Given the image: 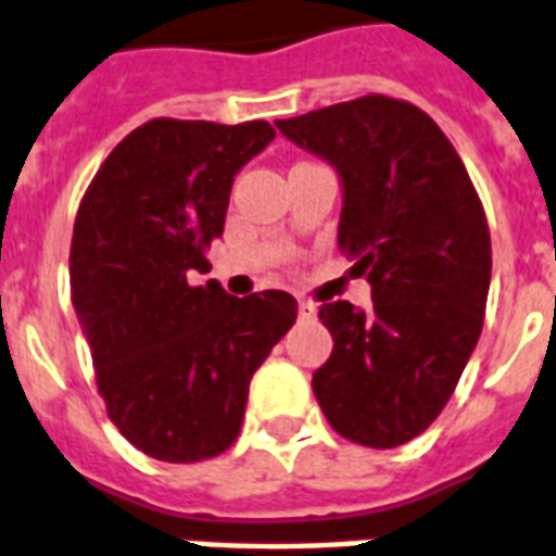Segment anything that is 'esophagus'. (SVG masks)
<instances>
[{"mask_svg": "<svg viewBox=\"0 0 556 556\" xmlns=\"http://www.w3.org/2000/svg\"><path fill=\"white\" fill-rule=\"evenodd\" d=\"M316 313V304L307 302V299H299V319H311Z\"/></svg>", "mask_w": 556, "mask_h": 556, "instance_id": "1", "label": "esophagus"}]
</instances>
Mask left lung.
<instances>
[{"mask_svg":"<svg viewBox=\"0 0 556 556\" xmlns=\"http://www.w3.org/2000/svg\"><path fill=\"white\" fill-rule=\"evenodd\" d=\"M278 131L333 166L337 245L372 287V304L323 299L333 352L313 395L345 440L395 448L452 399L483 328L492 249L460 154L416 104L363 96Z\"/></svg>","mask_w":556,"mask_h":556,"instance_id":"left-lung-1","label":"left lung"}]
</instances>
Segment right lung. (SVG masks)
Wrapping results in <instances>:
<instances>
[{"instance_id":"obj_1","label":"right lung","mask_w":556,"mask_h":556,"mask_svg":"<svg viewBox=\"0 0 556 556\" xmlns=\"http://www.w3.org/2000/svg\"><path fill=\"white\" fill-rule=\"evenodd\" d=\"M275 140L273 125L152 119L108 154L75 216L73 307L108 416L166 463L223 454L240 433L249 381L290 331L283 290L245 299L211 273L233 175Z\"/></svg>"}]
</instances>
